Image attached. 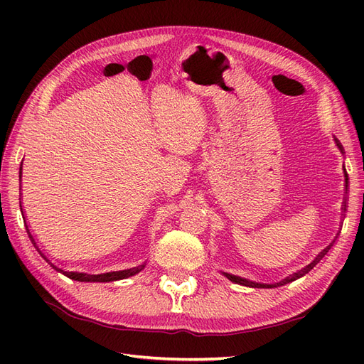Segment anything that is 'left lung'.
<instances>
[{
    "mask_svg": "<svg viewBox=\"0 0 364 364\" xmlns=\"http://www.w3.org/2000/svg\"><path fill=\"white\" fill-rule=\"evenodd\" d=\"M337 146H338V149L341 150V146L338 144V141H337ZM345 182H346V186H348V174H346V171H345ZM341 209H343V211H346V197H345V202H343V205H341ZM331 246H333V245H329L326 249H323V250H322L321 253H318V255L316 257V259H314L311 264H308L306 267H304L302 270H299L297 273L291 274V277L282 279V281H281V282H278V284H270V285H267V284L253 282V281H249V279H245V278H240V277H234V274H229V273H225V274H226V278H228V279H230L232 282H235V284H241V285H247V287H257V289H264V287H267V289H272V287H279V285L289 284V282H291V281H296V279L302 278L304 274H306V273L310 272L313 267H316V264L326 255L328 250L331 249Z\"/></svg>",
    "mask_w": 364,
    "mask_h": 364,
    "instance_id": "8db88e82",
    "label": "left lung"
}]
</instances>
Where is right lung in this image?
<instances>
[{"mask_svg":"<svg viewBox=\"0 0 364 364\" xmlns=\"http://www.w3.org/2000/svg\"><path fill=\"white\" fill-rule=\"evenodd\" d=\"M19 170H23V165H21V168ZM23 213V211H21ZM26 218V217H24ZM26 228H27V232H28V235H30V238H31V241H33V245L36 246V243H35V235L31 234V230H30V228H28V225L26 223ZM42 255V253H41ZM46 258V257H43ZM47 259V258H46ZM47 261H50V259H47ZM51 266L56 269L58 272H60V273H63L65 277H68V278H71V279H74V281H80V282H112V281H118V279H124V278H129V277H134V274H136V273H139L142 269H144V264H142V266H138V267H134V269H127V270H119V272H109V273H102V274H87V273H79V272H65V270H62V269H59L58 266H54L53 262H50Z\"/></svg>","mask_w":364,"mask_h":364,"instance_id":"obj_1","label":"right lung"}]
</instances>
